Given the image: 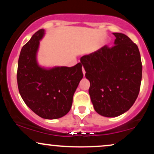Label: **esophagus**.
Returning <instances> with one entry per match:
<instances>
[{
  "instance_id": "obj_1",
  "label": "esophagus",
  "mask_w": 154,
  "mask_h": 154,
  "mask_svg": "<svg viewBox=\"0 0 154 154\" xmlns=\"http://www.w3.org/2000/svg\"><path fill=\"white\" fill-rule=\"evenodd\" d=\"M82 72H83V75L85 76V70L84 67H82Z\"/></svg>"
}]
</instances>
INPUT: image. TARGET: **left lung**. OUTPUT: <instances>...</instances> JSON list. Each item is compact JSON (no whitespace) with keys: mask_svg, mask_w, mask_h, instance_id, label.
<instances>
[{"mask_svg":"<svg viewBox=\"0 0 154 154\" xmlns=\"http://www.w3.org/2000/svg\"><path fill=\"white\" fill-rule=\"evenodd\" d=\"M114 45L81 57L95 111L115 117L128 111L138 96L142 62L137 45L122 33L114 32Z\"/></svg>","mask_w":154,"mask_h":154,"instance_id":"8db88e82","label":"left lung"}]
</instances>
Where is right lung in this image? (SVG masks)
<instances>
[{
	"label": "right lung",
	"mask_w": 154,
	"mask_h": 154,
	"mask_svg": "<svg viewBox=\"0 0 154 154\" xmlns=\"http://www.w3.org/2000/svg\"><path fill=\"white\" fill-rule=\"evenodd\" d=\"M43 35L44 29H39L22 48L17 84L23 100L33 112L44 119H59L71 109L74 93L83 77L82 63L49 69L39 66L36 54Z\"/></svg>",
	"instance_id": "add662e5"
}]
</instances>
